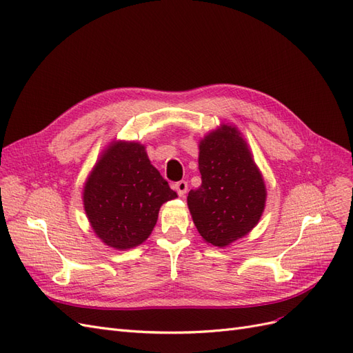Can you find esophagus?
<instances>
[{
  "label": "esophagus",
  "mask_w": 353,
  "mask_h": 353,
  "mask_svg": "<svg viewBox=\"0 0 353 353\" xmlns=\"http://www.w3.org/2000/svg\"><path fill=\"white\" fill-rule=\"evenodd\" d=\"M174 188H175V191L178 193V196L183 197L187 193V190H188V183H187V181H178V183L174 184Z\"/></svg>",
  "instance_id": "esophagus-1"
}]
</instances>
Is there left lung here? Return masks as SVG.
Segmentation results:
<instances>
[{
	"instance_id": "obj_1",
	"label": "left lung",
	"mask_w": 353,
	"mask_h": 353,
	"mask_svg": "<svg viewBox=\"0 0 353 353\" xmlns=\"http://www.w3.org/2000/svg\"><path fill=\"white\" fill-rule=\"evenodd\" d=\"M201 185L191 190L188 209L200 236L225 248L254 228L265 209L266 188L236 126L222 125L199 144Z\"/></svg>"
}]
</instances>
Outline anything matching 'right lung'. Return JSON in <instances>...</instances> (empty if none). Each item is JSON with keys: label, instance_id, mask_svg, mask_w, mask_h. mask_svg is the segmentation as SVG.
<instances>
[{"label": "right lung", "instance_id": "right-lung-1", "mask_svg": "<svg viewBox=\"0 0 353 353\" xmlns=\"http://www.w3.org/2000/svg\"><path fill=\"white\" fill-rule=\"evenodd\" d=\"M175 197L148 160L145 147L126 141L109 145L83 187V208L94 232L117 250L145 241L160 206Z\"/></svg>", "mask_w": 353, "mask_h": 353}]
</instances>
